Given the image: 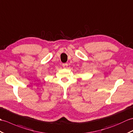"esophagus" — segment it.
I'll use <instances>...</instances> for the list:
<instances>
[{
  "label": "esophagus",
  "instance_id": "obj_1",
  "mask_svg": "<svg viewBox=\"0 0 133 133\" xmlns=\"http://www.w3.org/2000/svg\"><path fill=\"white\" fill-rule=\"evenodd\" d=\"M67 66H68V64H66V63L63 64V68H66Z\"/></svg>",
  "mask_w": 133,
  "mask_h": 133
}]
</instances>
